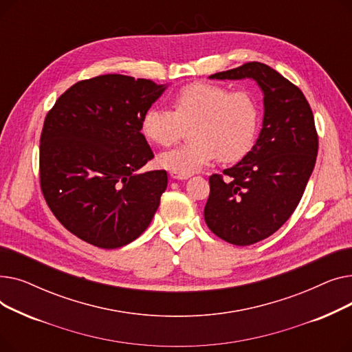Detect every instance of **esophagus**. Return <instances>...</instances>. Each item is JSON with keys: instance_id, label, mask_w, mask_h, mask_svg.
<instances>
[{"instance_id": "obj_1", "label": "esophagus", "mask_w": 352, "mask_h": 352, "mask_svg": "<svg viewBox=\"0 0 352 352\" xmlns=\"http://www.w3.org/2000/svg\"><path fill=\"white\" fill-rule=\"evenodd\" d=\"M170 175L174 179H188L190 178V175H184V174H178V173H171Z\"/></svg>"}]
</instances>
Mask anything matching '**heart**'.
Masks as SVG:
<instances>
[{"mask_svg": "<svg viewBox=\"0 0 352 352\" xmlns=\"http://www.w3.org/2000/svg\"><path fill=\"white\" fill-rule=\"evenodd\" d=\"M173 113L160 107L148 108L141 118V131L160 146L177 142L184 128L187 145L162 153L158 164L171 173L191 175L214 160L234 162L252 146L258 126V107L245 91L195 82L174 96Z\"/></svg>", "mask_w": 352, "mask_h": 352, "instance_id": "b5f03b06", "label": "heart"}]
</instances>
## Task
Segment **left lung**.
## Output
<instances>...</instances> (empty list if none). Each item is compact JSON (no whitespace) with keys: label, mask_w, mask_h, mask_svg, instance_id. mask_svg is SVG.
I'll list each match as a JSON object with an SVG mask.
<instances>
[{"label":"left lung","mask_w":352,"mask_h":352,"mask_svg":"<svg viewBox=\"0 0 352 352\" xmlns=\"http://www.w3.org/2000/svg\"><path fill=\"white\" fill-rule=\"evenodd\" d=\"M210 80H252L263 92V128L227 178L210 177L208 228L234 245H251L280 230L297 208L316 166L318 137L302 91L261 64L217 72Z\"/></svg>","instance_id":"obj_1"}]
</instances>
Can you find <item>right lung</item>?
I'll use <instances>...</instances> for the list:
<instances>
[{
    "mask_svg": "<svg viewBox=\"0 0 352 352\" xmlns=\"http://www.w3.org/2000/svg\"><path fill=\"white\" fill-rule=\"evenodd\" d=\"M166 88L107 74L74 84L47 114L41 190L54 215L82 241L120 248L151 224L168 177L138 173L154 157L141 118Z\"/></svg>",
    "mask_w": 352,
    "mask_h": 352,
    "instance_id": "1",
    "label": "right lung"
}]
</instances>
